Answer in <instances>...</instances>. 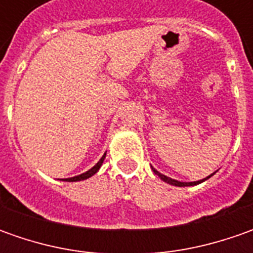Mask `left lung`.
<instances>
[{
    "instance_id": "8db88e82",
    "label": "left lung",
    "mask_w": 253,
    "mask_h": 253,
    "mask_svg": "<svg viewBox=\"0 0 253 253\" xmlns=\"http://www.w3.org/2000/svg\"><path fill=\"white\" fill-rule=\"evenodd\" d=\"M152 168V166H151ZM152 170H153V173L159 177L161 180H163L165 183H169V184H171V186H177V187H187V186H196V184H200V183H203V181H206V180H209L212 174H210V176H207L206 179H201V180H197V181H179V180H174L171 179V177H168V176H165V174H162L161 171H158V170L155 169V168H152Z\"/></svg>"
}]
</instances>
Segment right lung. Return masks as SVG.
Segmentation results:
<instances>
[{"label":"right lung","mask_w":253,"mask_h":253,"mask_svg":"<svg viewBox=\"0 0 253 253\" xmlns=\"http://www.w3.org/2000/svg\"><path fill=\"white\" fill-rule=\"evenodd\" d=\"M105 155H107V153H104L101 159L97 162V163H95V165H94V166H92L90 170L84 171V173L79 174V176H74V177H69V179H64V181H82V180H85V179H88V177H91V176H94V174H95V173H97V171L100 170V168H101L102 162H104V159H105Z\"/></svg>","instance_id":"right-lung-1"}]
</instances>
